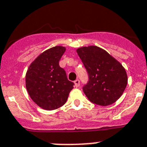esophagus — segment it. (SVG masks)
<instances>
[{"mask_svg":"<svg viewBox=\"0 0 147 147\" xmlns=\"http://www.w3.org/2000/svg\"><path fill=\"white\" fill-rule=\"evenodd\" d=\"M74 83H75V87H79V86H80V80L77 79V80H75V81H74Z\"/></svg>","mask_w":147,"mask_h":147,"instance_id":"esophagus-1","label":"esophagus"}]
</instances>
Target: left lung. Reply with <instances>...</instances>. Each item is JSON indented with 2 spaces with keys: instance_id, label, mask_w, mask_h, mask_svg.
Listing matches in <instances>:
<instances>
[{
  "instance_id": "8db88e82",
  "label": "left lung",
  "mask_w": 147,
  "mask_h": 147,
  "mask_svg": "<svg viewBox=\"0 0 147 147\" xmlns=\"http://www.w3.org/2000/svg\"><path fill=\"white\" fill-rule=\"evenodd\" d=\"M76 51L88 75V82L83 87L87 98L102 106L114 103L127 84L125 69L107 51L96 46L82 47Z\"/></svg>"
}]
</instances>
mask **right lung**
<instances>
[{
    "label": "right lung",
    "mask_w": 147,
    "mask_h": 147,
    "mask_svg": "<svg viewBox=\"0 0 147 147\" xmlns=\"http://www.w3.org/2000/svg\"><path fill=\"white\" fill-rule=\"evenodd\" d=\"M66 51L62 46L51 47L41 53L29 66L26 75L28 93L33 101L47 111L64 105L74 83L67 79L59 61Z\"/></svg>",
    "instance_id": "obj_1"
}]
</instances>
